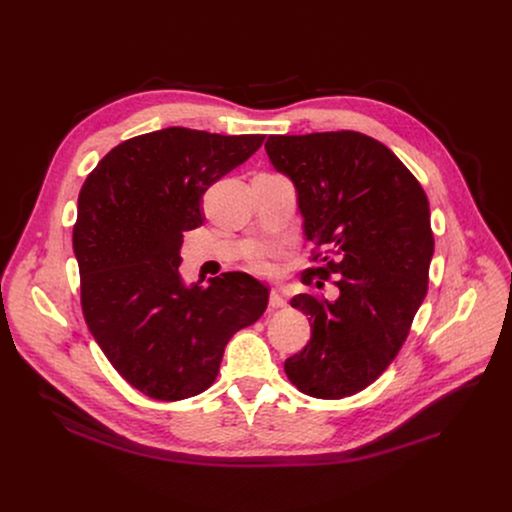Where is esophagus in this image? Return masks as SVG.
<instances>
[{
	"mask_svg": "<svg viewBox=\"0 0 512 512\" xmlns=\"http://www.w3.org/2000/svg\"><path fill=\"white\" fill-rule=\"evenodd\" d=\"M269 306H271L273 310H279V308H285V306H287V302L283 300V296L279 294L277 289H271V294H269Z\"/></svg>",
	"mask_w": 512,
	"mask_h": 512,
	"instance_id": "esophagus-1",
	"label": "esophagus"
}]
</instances>
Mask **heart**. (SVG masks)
Segmentation results:
<instances>
[{
  "mask_svg": "<svg viewBox=\"0 0 512 512\" xmlns=\"http://www.w3.org/2000/svg\"><path fill=\"white\" fill-rule=\"evenodd\" d=\"M279 251L275 247H257L247 255V265L253 273L271 277L277 273Z\"/></svg>",
  "mask_w": 512,
  "mask_h": 512,
  "instance_id": "1",
  "label": "heart"
}]
</instances>
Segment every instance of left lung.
<instances>
[{"label":"left lung","mask_w":512,"mask_h":512,"mask_svg":"<svg viewBox=\"0 0 512 512\" xmlns=\"http://www.w3.org/2000/svg\"><path fill=\"white\" fill-rule=\"evenodd\" d=\"M265 150L296 184L310 261L320 263L302 281L336 277L340 291L332 302L291 298L310 316L312 336L285 360V375L310 397H350L387 371L427 294V196L385 143L358 131L269 135Z\"/></svg>","instance_id":"left-lung-1"}]
</instances>
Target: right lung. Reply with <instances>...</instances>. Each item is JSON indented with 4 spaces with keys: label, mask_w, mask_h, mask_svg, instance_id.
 Returning a JSON list of instances; mask_svg holds the SVG:
<instances>
[{
    "label": "right lung",
    "mask_w": 512,
    "mask_h": 512,
    "mask_svg": "<svg viewBox=\"0 0 512 512\" xmlns=\"http://www.w3.org/2000/svg\"><path fill=\"white\" fill-rule=\"evenodd\" d=\"M265 135L186 127L131 137L87 176L72 227L85 322L137 391L182 401L206 391L233 334L255 324L269 287L229 271L184 285L180 249L202 225L204 192L247 162Z\"/></svg>",
    "instance_id": "obj_1"
}]
</instances>
